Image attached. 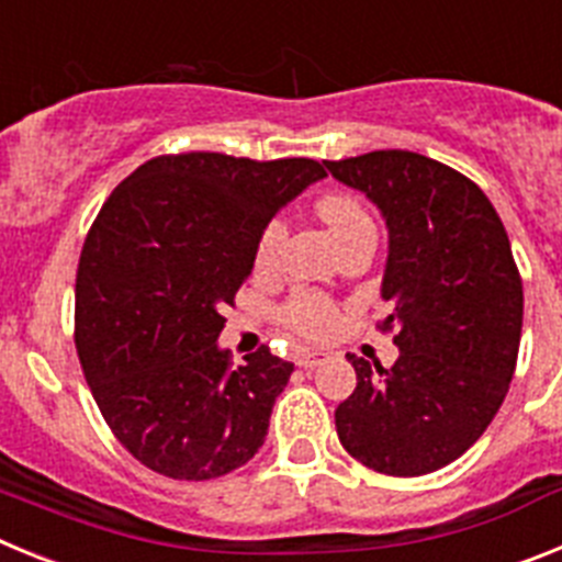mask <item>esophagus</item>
Wrapping results in <instances>:
<instances>
[{"label":"esophagus","instance_id":"1","mask_svg":"<svg viewBox=\"0 0 562 562\" xmlns=\"http://www.w3.org/2000/svg\"><path fill=\"white\" fill-rule=\"evenodd\" d=\"M324 360H326V351H297L295 355V362L301 366V369H315V366H321Z\"/></svg>","mask_w":562,"mask_h":562}]
</instances>
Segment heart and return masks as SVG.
Returning a JSON list of instances; mask_svg holds the SVG:
<instances>
[{
	"label": "heart",
	"instance_id": "obj_1",
	"mask_svg": "<svg viewBox=\"0 0 562 562\" xmlns=\"http://www.w3.org/2000/svg\"><path fill=\"white\" fill-rule=\"evenodd\" d=\"M317 220L324 222L337 245H346L357 233L374 231V222L366 207L349 193H326L315 202ZM286 241V225L281 220H270L256 238L252 265L258 272H272L281 261V250ZM281 321L286 329L301 337H329L340 326V310L321 292L301 290L281 306Z\"/></svg>",
	"mask_w": 562,
	"mask_h": 562
}]
</instances>
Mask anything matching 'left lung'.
<instances>
[{"mask_svg": "<svg viewBox=\"0 0 562 562\" xmlns=\"http://www.w3.org/2000/svg\"><path fill=\"white\" fill-rule=\"evenodd\" d=\"M389 225L382 297L400 357L346 355L357 389L335 411L340 445L385 475H425L470 450L515 374L524 284L493 202L464 173L416 151L324 160Z\"/></svg>", "mask_w": 562, "mask_h": 562, "instance_id": "obj_1", "label": "left lung"}]
</instances>
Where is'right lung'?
Wrapping results in <instances>:
<instances>
[{
    "label": "right lung",
    "instance_id": "obj_1",
    "mask_svg": "<svg viewBox=\"0 0 562 562\" xmlns=\"http://www.w3.org/2000/svg\"><path fill=\"white\" fill-rule=\"evenodd\" d=\"M306 157L162 154L109 193L76 276V349L114 439L154 473L207 481L265 445L292 362L267 346L233 366L222 306L261 227L312 182Z\"/></svg>",
    "mask_w": 562,
    "mask_h": 562
}]
</instances>
